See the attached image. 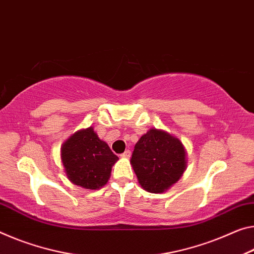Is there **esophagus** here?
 Returning a JSON list of instances; mask_svg holds the SVG:
<instances>
[{
  "label": "esophagus",
  "mask_w": 254,
  "mask_h": 254,
  "mask_svg": "<svg viewBox=\"0 0 254 254\" xmlns=\"http://www.w3.org/2000/svg\"><path fill=\"white\" fill-rule=\"evenodd\" d=\"M130 156H131V151H130V150H128V149H127V150H126V151H124L122 155H121V157H122V158H126V159H127V158H130Z\"/></svg>",
  "instance_id": "obj_1"
}]
</instances>
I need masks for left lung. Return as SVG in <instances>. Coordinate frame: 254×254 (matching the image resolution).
I'll return each mask as SVG.
<instances>
[{
	"label": "left lung",
	"mask_w": 254,
	"mask_h": 254,
	"mask_svg": "<svg viewBox=\"0 0 254 254\" xmlns=\"http://www.w3.org/2000/svg\"><path fill=\"white\" fill-rule=\"evenodd\" d=\"M131 165L143 190L163 193L187 170V149L168 132L150 128L135 143Z\"/></svg>",
	"instance_id": "obj_1"
}]
</instances>
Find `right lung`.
Instances as JSON below:
<instances>
[{
  "mask_svg": "<svg viewBox=\"0 0 254 254\" xmlns=\"http://www.w3.org/2000/svg\"><path fill=\"white\" fill-rule=\"evenodd\" d=\"M61 159L71 183L87 190H98L108 182L119 157L90 127L76 131L63 142Z\"/></svg>",
  "mask_w": 254,
  "mask_h": 254,
  "instance_id": "right-lung-1",
  "label": "right lung"
}]
</instances>
